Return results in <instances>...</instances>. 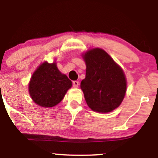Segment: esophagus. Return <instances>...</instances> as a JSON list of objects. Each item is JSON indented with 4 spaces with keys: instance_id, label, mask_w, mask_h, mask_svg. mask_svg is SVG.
Listing matches in <instances>:
<instances>
[{
    "instance_id": "34e87169",
    "label": "esophagus",
    "mask_w": 158,
    "mask_h": 158,
    "mask_svg": "<svg viewBox=\"0 0 158 158\" xmlns=\"http://www.w3.org/2000/svg\"><path fill=\"white\" fill-rule=\"evenodd\" d=\"M78 85H79V82L78 81H73V86L74 88H77L78 87Z\"/></svg>"
}]
</instances>
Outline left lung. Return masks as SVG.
<instances>
[{"mask_svg":"<svg viewBox=\"0 0 158 158\" xmlns=\"http://www.w3.org/2000/svg\"><path fill=\"white\" fill-rule=\"evenodd\" d=\"M83 57L86 73L81 88L86 103L94 111H112L119 106L126 94L124 71L102 49H90Z\"/></svg>","mask_w":158,"mask_h":158,"instance_id":"8db88e82","label":"left lung"}]
</instances>
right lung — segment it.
Returning a JSON list of instances; mask_svg holds the SVG:
<instances>
[{
	"mask_svg": "<svg viewBox=\"0 0 158 158\" xmlns=\"http://www.w3.org/2000/svg\"><path fill=\"white\" fill-rule=\"evenodd\" d=\"M72 82L62 74L55 62H43L33 73L29 84V92L32 100L42 107H53L58 104Z\"/></svg>",
	"mask_w": 158,
	"mask_h": 158,
	"instance_id": "add662e5",
	"label": "right lung"
}]
</instances>
